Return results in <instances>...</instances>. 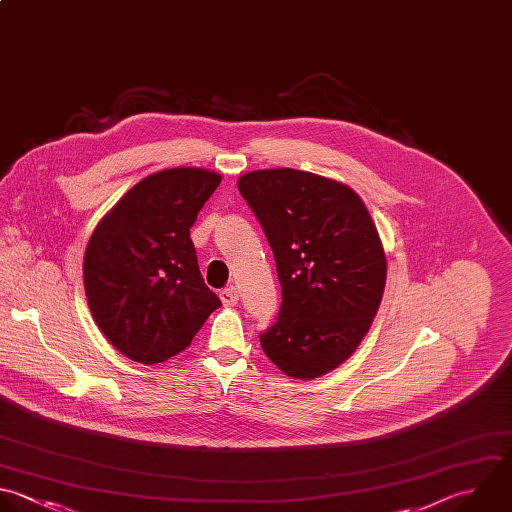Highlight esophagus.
<instances>
[{
	"label": "esophagus",
	"instance_id": "obj_1",
	"mask_svg": "<svg viewBox=\"0 0 512 512\" xmlns=\"http://www.w3.org/2000/svg\"><path fill=\"white\" fill-rule=\"evenodd\" d=\"M220 300L224 306H236L238 304V290L234 286H228L220 290Z\"/></svg>",
	"mask_w": 512,
	"mask_h": 512
}]
</instances>
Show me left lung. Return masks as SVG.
Instances as JSON below:
<instances>
[{
  "label": "left lung",
  "instance_id": "8db88e82",
  "mask_svg": "<svg viewBox=\"0 0 512 512\" xmlns=\"http://www.w3.org/2000/svg\"><path fill=\"white\" fill-rule=\"evenodd\" d=\"M238 190L262 224L282 286L262 350L284 374L318 378L356 350L378 312L386 284L378 230L360 196L324 176L256 170Z\"/></svg>",
  "mask_w": 512,
  "mask_h": 512
}]
</instances>
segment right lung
Returning <instances> with one entry per match:
<instances>
[{
  "label": "right lung",
  "mask_w": 512,
  "mask_h": 512,
  "mask_svg": "<svg viewBox=\"0 0 512 512\" xmlns=\"http://www.w3.org/2000/svg\"><path fill=\"white\" fill-rule=\"evenodd\" d=\"M222 176L204 168L156 172L100 220L84 256V288L102 334L124 356L164 362L190 346L222 306L204 284L190 240Z\"/></svg>",
  "instance_id": "obj_1"
}]
</instances>
